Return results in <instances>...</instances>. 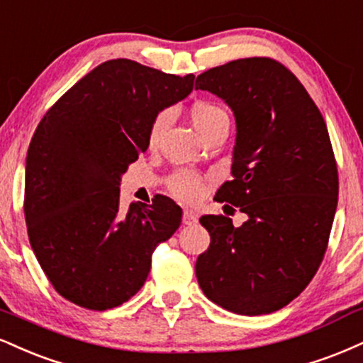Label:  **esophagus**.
Here are the masks:
<instances>
[{
  "label": "esophagus",
  "instance_id": "esophagus-1",
  "mask_svg": "<svg viewBox=\"0 0 363 363\" xmlns=\"http://www.w3.org/2000/svg\"><path fill=\"white\" fill-rule=\"evenodd\" d=\"M182 223L184 225L198 223V216H196V213L191 211V209H184V213H182Z\"/></svg>",
  "mask_w": 363,
  "mask_h": 363
}]
</instances>
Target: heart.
Returning <instances> with one entry per match:
<instances>
[{"mask_svg": "<svg viewBox=\"0 0 363 363\" xmlns=\"http://www.w3.org/2000/svg\"><path fill=\"white\" fill-rule=\"evenodd\" d=\"M191 120H193L196 130H198L201 135L208 133L209 130H213L215 126L230 123L228 113L225 111V108L213 101H196L193 106H191ZM169 121V110L159 111L154 118H152L147 133L148 145H155V143L159 142L160 135H162L165 128H167ZM167 186L170 193L176 196V198L184 201L196 199L201 194V191H203V181H201V177L196 176L193 172H189V170H177V172H174L172 176L169 177Z\"/></svg>", "mask_w": 363, "mask_h": 363, "instance_id": "obj_1", "label": "heart"}]
</instances>
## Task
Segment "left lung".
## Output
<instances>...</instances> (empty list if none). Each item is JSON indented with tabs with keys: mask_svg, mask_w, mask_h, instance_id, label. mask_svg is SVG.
I'll list each match as a JSON object with an SVG mask.
<instances>
[{
	"mask_svg": "<svg viewBox=\"0 0 363 363\" xmlns=\"http://www.w3.org/2000/svg\"><path fill=\"white\" fill-rule=\"evenodd\" d=\"M196 89L225 99L237 120L231 174L216 199L248 220L208 215L211 243L196 260L204 296L231 313L277 311L306 289L328 247L338 170L325 118L298 77L270 57L199 74Z\"/></svg>",
	"mask_w": 363,
	"mask_h": 363,
	"instance_id": "obj_1",
	"label": "left lung"
}]
</instances>
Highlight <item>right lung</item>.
Listing matches in <instances>:
<instances>
[{
    "label": "right lung",
    "instance_id": "add662e5",
    "mask_svg": "<svg viewBox=\"0 0 363 363\" xmlns=\"http://www.w3.org/2000/svg\"><path fill=\"white\" fill-rule=\"evenodd\" d=\"M193 82V74L106 60L35 130L25 174L28 240L54 289L77 306L104 311L133 298L155 247L181 225V208L165 196L120 213V176L147 152L152 118L184 99Z\"/></svg>",
    "mask_w": 363,
    "mask_h": 363
}]
</instances>
